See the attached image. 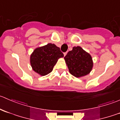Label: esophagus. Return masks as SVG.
<instances>
[{
	"instance_id": "1",
	"label": "esophagus",
	"mask_w": 120,
	"mask_h": 120,
	"mask_svg": "<svg viewBox=\"0 0 120 120\" xmlns=\"http://www.w3.org/2000/svg\"><path fill=\"white\" fill-rule=\"evenodd\" d=\"M67 52H65V53H64V56H65L66 55V54H67Z\"/></svg>"
}]
</instances>
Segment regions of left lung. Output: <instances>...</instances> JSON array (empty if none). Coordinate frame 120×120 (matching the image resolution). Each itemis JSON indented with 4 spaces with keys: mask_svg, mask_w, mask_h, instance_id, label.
<instances>
[{
    "mask_svg": "<svg viewBox=\"0 0 120 120\" xmlns=\"http://www.w3.org/2000/svg\"><path fill=\"white\" fill-rule=\"evenodd\" d=\"M70 73L77 78L89 74L94 66L90 54L80 46H74L64 57Z\"/></svg>",
    "mask_w": 120,
    "mask_h": 120,
    "instance_id": "obj_1",
    "label": "left lung"
}]
</instances>
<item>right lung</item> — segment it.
Instances as JSON below:
<instances>
[{"label": "right lung", "mask_w": 120, "mask_h": 120, "mask_svg": "<svg viewBox=\"0 0 120 120\" xmlns=\"http://www.w3.org/2000/svg\"><path fill=\"white\" fill-rule=\"evenodd\" d=\"M63 57L60 48L50 43L34 50L30 56V64L35 72L45 76L52 71L58 60Z\"/></svg>", "instance_id": "1"}]
</instances>
